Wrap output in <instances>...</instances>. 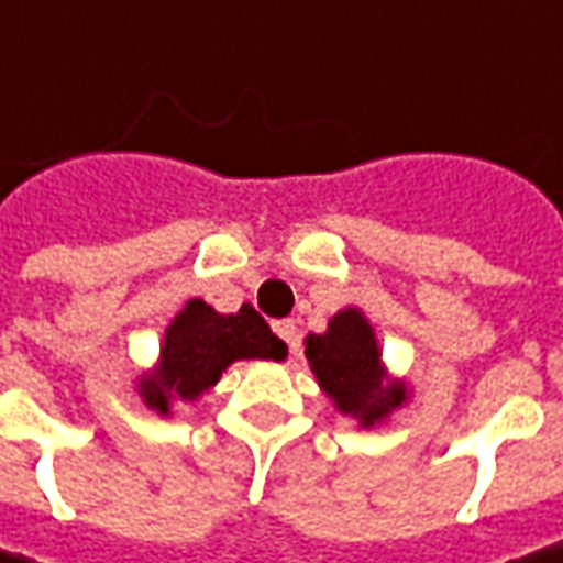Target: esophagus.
<instances>
[{"label": "esophagus", "instance_id": "obj_1", "mask_svg": "<svg viewBox=\"0 0 563 563\" xmlns=\"http://www.w3.org/2000/svg\"><path fill=\"white\" fill-rule=\"evenodd\" d=\"M273 331L275 336L282 340V343H288L290 352H297V324L290 319H282V321H273Z\"/></svg>", "mask_w": 563, "mask_h": 563}]
</instances>
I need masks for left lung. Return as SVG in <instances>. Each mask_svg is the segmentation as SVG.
Returning <instances> with one entry per match:
<instances>
[{
  "label": "left lung",
  "instance_id": "left-lung-1",
  "mask_svg": "<svg viewBox=\"0 0 563 563\" xmlns=\"http://www.w3.org/2000/svg\"><path fill=\"white\" fill-rule=\"evenodd\" d=\"M306 358L312 364L321 389L331 395L343 413L358 417L364 426H374L405 401L401 383L383 389L377 340L371 324L355 309L333 316L328 333H312L306 340Z\"/></svg>",
  "mask_w": 563,
  "mask_h": 563
}]
</instances>
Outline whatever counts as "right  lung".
Returning a JSON list of instances; mask_svg holds the SVG:
<instances>
[{"mask_svg":"<svg viewBox=\"0 0 563 563\" xmlns=\"http://www.w3.org/2000/svg\"><path fill=\"white\" fill-rule=\"evenodd\" d=\"M288 346L269 331L254 306L244 303L235 316H220L201 300H189L174 319L162 346V371L156 379H143L146 405L168 413V398L192 401L239 358L282 362Z\"/></svg>","mask_w":563,"mask_h":563,"instance_id":"add662e5","label":"right lung"}]
</instances>
